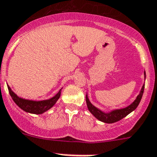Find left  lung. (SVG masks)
<instances>
[{
    "mask_svg": "<svg viewBox=\"0 0 157 157\" xmlns=\"http://www.w3.org/2000/svg\"><path fill=\"white\" fill-rule=\"evenodd\" d=\"M144 79H145V71L144 73ZM144 84H143L142 87L140 89V91L139 94L137 95V97L136 98L134 101L131 103L130 105H128L125 108H122V109H117L111 110L110 112L105 113L104 111L99 109L96 106L92 104L89 100L88 95L86 94V105H87V108L89 111L98 120L101 121L102 122L108 123V124H111V123L117 122L118 121L121 120L124 118V117H126L127 115L129 114L131 112L136 109V108L138 106L139 103H140L141 98H142L143 93H144Z\"/></svg>",
    "mask_w": 157,
    "mask_h": 157,
    "instance_id": "obj_1",
    "label": "left lung"
}]
</instances>
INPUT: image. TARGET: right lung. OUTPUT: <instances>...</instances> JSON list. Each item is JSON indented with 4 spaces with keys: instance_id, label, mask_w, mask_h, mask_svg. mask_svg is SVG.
<instances>
[{
    "instance_id": "1",
    "label": "right lung",
    "mask_w": 157,
    "mask_h": 157,
    "mask_svg": "<svg viewBox=\"0 0 157 157\" xmlns=\"http://www.w3.org/2000/svg\"><path fill=\"white\" fill-rule=\"evenodd\" d=\"M8 89L9 92L11 95L12 98L14 101V102L18 105L21 109L27 112V113H33V114H41L44 112L50 109L53 105L58 101L59 98L60 94H61V90L62 88L59 90V91L55 95L54 97L51 98L47 100H42V101H34V100H30V99H25L17 96L14 92L13 91L9 85Z\"/></svg>"
}]
</instances>
